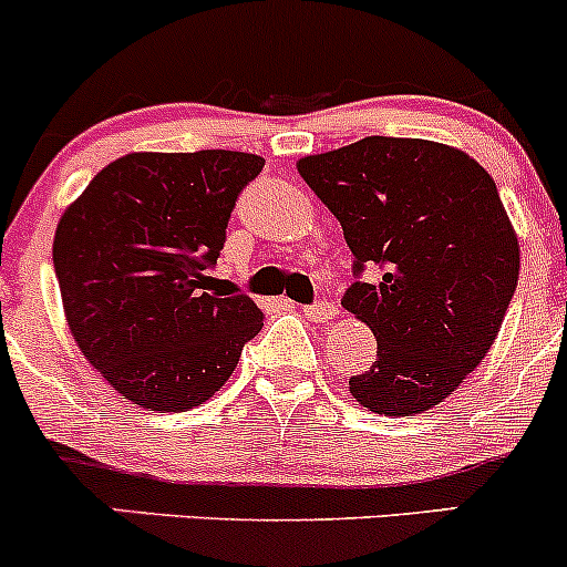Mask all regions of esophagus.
<instances>
[{
	"label": "esophagus",
	"instance_id": "obj_1",
	"mask_svg": "<svg viewBox=\"0 0 567 567\" xmlns=\"http://www.w3.org/2000/svg\"><path fill=\"white\" fill-rule=\"evenodd\" d=\"M302 313H306L311 322H330V319L338 317V308L332 306V302H317V306L302 308Z\"/></svg>",
	"mask_w": 567,
	"mask_h": 567
}]
</instances>
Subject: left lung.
<instances>
[{"label":"left lung","mask_w":567,"mask_h":567,"mask_svg":"<svg viewBox=\"0 0 567 567\" xmlns=\"http://www.w3.org/2000/svg\"><path fill=\"white\" fill-rule=\"evenodd\" d=\"M297 172L338 218L354 267H382L343 295L377 338L349 393L384 417L434 410L483 363L518 284L522 248L497 183L429 138L365 136L300 157Z\"/></svg>","instance_id":"obj_1"}]
</instances>
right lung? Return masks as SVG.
Segmentation results:
<instances>
[{"instance_id": "1", "label": "right lung", "mask_w": 567, "mask_h": 567, "mask_svg": "<svg viewBox=\"0 0 567 567\" xmlns=\"http://www.w3.org/2000/svg\"><path fill=\"white\" fill-rule=\"evenodd\" d=\"M261 166L265 157L229 150L131 153L62 213L54 270L70 336L136 406L185 412L213 399L265 324L250 297L209 276Z\"/></svg>"}]
</instances>
